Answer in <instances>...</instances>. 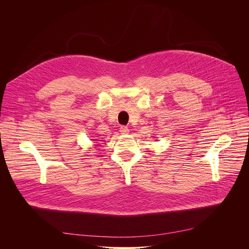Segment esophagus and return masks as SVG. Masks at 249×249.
Listing matches in <instances>:
<instances>
[{
    "label": "esophagus",
    "mask_w": 249,
    "mask_h": 249,
    "mask_svg": "<svg viewBox=\"0 0 249 249\" xmlns=\"http://www.w3.org/2000/svg\"><path fill=\"white\" fill-rule=\"evenodd\" d=\"M121 134H128L129 133V128L127 126H121L119 129Z\"/></svg>",
    "instance_id": "1"
}]
</instances>
